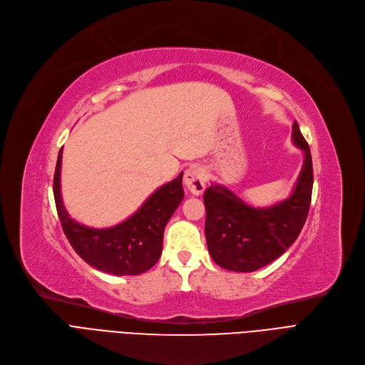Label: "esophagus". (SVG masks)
I'll list each match as a JSON object with an SVG mask.
<instances>
[{
    "label": "esophagus",
    "mask_w": 365,
    "mask_h": 365,
    "mask_svg": "<svg viewBox=\"0 0 365 365\" xmlns=\"http://www.w3.org/2000/svg\"><path fill=\"white\" fill-rule=\"evenodd\" d=\"M207 182V175L203 168L200 166H192L185 170L184 175V184L188 188V192L199 196L203 193V190Z\"/></svg>",
    "instance_id": "1"
}]
</instances>
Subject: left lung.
<instances>
[{"instance_id": "1", "label": "left lung", "mask_w": 365, "mask_h": 365, "mask_svg": "<svg viewBox=\"0 0 365 365\" xmlns=\"http://www.w3.org/2000/svg\"><path fill=\"white\" fill-rule=\"evenodd\" d=\"M292 143L303 150L304 162L288 199L269 207H252L227 187L212 184L206 188L207 251L222 269L255 272L281 257L299 237L310 207L314 168L297 121L292 125Z\"/></svg>"}]
</instances>
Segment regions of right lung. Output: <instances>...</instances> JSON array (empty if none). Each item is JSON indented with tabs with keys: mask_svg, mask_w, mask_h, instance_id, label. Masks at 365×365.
<instances>
[{
	"mask_svg": "<svg viewBox=\"0 0 365 365\" xmlns=\"http://www.w3.org/2000/svg\"><path fill=\"white\" fill-rule=\"evenodd\" d=\"M62 148L53 178V195L63 233L74 251L92 267L115 276L141 274L159 262L163 232L184 199L182 172L159 187L132 217L113 227L93 229L74 221L61 196Z\"/></svg>",
	"mask_w": 365,
	"mask_h": 365,
	"instance_id": "right-lung-1",
	"label": "right lung"
}]
</instances>
